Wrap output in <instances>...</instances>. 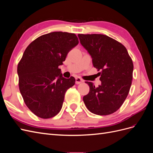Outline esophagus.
<instances>
[{
	"mask_svg": "<svg viewBox=\"0 0 153 153\" xmlns=\"http://www.w3.org/2000/svg\"><path fill=\"white\" fill-rule=\"evenodd\" d=\"M75 83H76V84H81V83H82V82H84V80H83L82 78H80V77H77V78H76V79H75Z\"/></svg>",
	"mask_w": 153,
	"mask_h": 153,
	"instance_id": "1",
	"label": "esophagus"
}]
</instances>
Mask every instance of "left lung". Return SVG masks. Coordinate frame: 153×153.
<instances>
[{
	"label": "left lung",
	"instance_id": "1",
	"mask_svg": "<svg viewBox=\"0 0 153 153\" xmlns=\"http://www.w3.org/2000/svg\"><path fill=\"white\" fill-rule=\"evenodd\" d=\"M81 45L90 54L92 64L101 71V84L95 87L85 82L89 92L83 98L87 109L96 115L113 114L121 107L131 85L133 64L121 43L103 34L78 35Z\"/></svg>",
	"mask_w": 153,
	"mask_h": 153
}]
</instances>
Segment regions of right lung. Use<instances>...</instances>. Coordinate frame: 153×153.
<instances>
[{"label":"right lung","mask_w":153,"mask_h":153,"mask_svg":"<svg viewBox=\"0 0 153 153\" xmlns=\"http://www.w3.org/2000/svg\"><path fill=\"white\" fill-rule=\"evenodd\" d=\"M78 44L75 34L53 32L39 36L25 49L18 64V84L25 105L36 116L51 118L61 110L75 78H64L59 66Z\"/></svg>","instance_id":"obj_1"}]
</instances>
